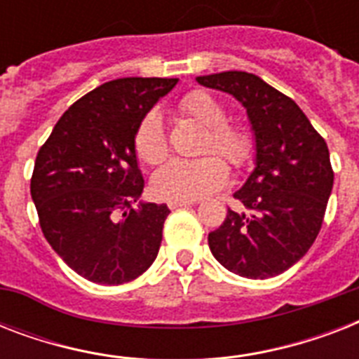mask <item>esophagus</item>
<instances>
[{
	"label": "esophagus",
	"mask_w": 359,
	"mask_h": 359,
	"mask_svg": "<svg viewBox=\"0 0 359 359\" xmlns=\"http://www.w3.org/2000/svg\"><path fill=\"white\" fill-rule=\"evenodd\" d=\"M197 201H190V199H173V201L168 203V207L173 210V208H180V207H190V205H196Z\"/></svg>",
	"instance_id": "34e87169"
}]
</instances>
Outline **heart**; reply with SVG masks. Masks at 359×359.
Segmentation results:
<instances>
[{"label": "heart", "instance_id": "1", "mask_svg": "<svg viewBox=\"0 0 359 359\" xmlns=\"http://www.w3.org/2000/svg\"><path fill=\"white\" fill-rule=\"evenodd\" d=\"M179 109L180 114L207 128L201 152L216 151L217 154L196 160L175 158L154 173L152 190L162 199L194 201L219 190L229 179V168L218 154L233 168H242L253 156L255 141L244 124L227 121V108L210 93L201 89L188 93L180 98ZM134 149L137 158L147 165H158L168 158V135L158 111H149L140 121Z\"/></svg>", "mask_w": 359, "mask_h": 359}]
</instances>
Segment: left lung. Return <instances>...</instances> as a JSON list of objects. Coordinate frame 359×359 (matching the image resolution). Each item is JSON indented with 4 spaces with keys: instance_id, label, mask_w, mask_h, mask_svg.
<instances>
[{
    "instance_id": "left-lung-1",
    "label": "left lung",
    "mask_w": 359,
    "mask_h": 359,
    "mask_svg": "<svg viewBox=\"0 0 359 359\" xmlns=\"http://www.w3.org/2000/svg\"><path fill=\"white\" fill-rule=\"evenodd\" d=\"M197 81L242 102L257 151L253 173L235 191L245 210H227L219 229L208 233L210 251L242 278L279 276L306 255L323 227L334 186L328 145L298 104L259 76L229 70Z\"/></svg>"
}]
</instances>
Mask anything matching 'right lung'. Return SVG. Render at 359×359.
<instances>
[{"mask_svg": "<svg viewBox=\"0 0 359 359\" xmlns=\"http://www.w3.org/2000/svg\"><path fill=\"white\" fill-rule=\"evenodd\" d=\"M177 78H121L76 100L39 149L31 197L42 235L81 278H140L162 244L169 208L140 201L135 128Z\"/></svg>", "mask_w": 359, "mask_h": 359, "instance_id": "obj_1", "label": "right lung"}]
</instances>
